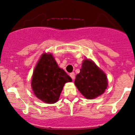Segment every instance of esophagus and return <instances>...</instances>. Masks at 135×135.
Wrapping results in <instances>:
<instances>
[{"label": "esophagus", "mask_w": 135, "mask_h": 135, "mask_svg": "<svg viewBox=\"0 0 135 135\" xmlns=\"http://www.w3.org/2000/svg\"><path fill=\"white\" fill-rule=\"evenodd\" d=\"M70 77H71V79H72V80H74L75 78V74H74V72H71V73L70 74Z\"/></svg>", "instance_id": "obj_1"}]
</instances>
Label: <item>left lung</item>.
<instances>
[{
	"label": "left lung",
	"instance_id": "obj_1",
	"mask_svg": "<svg viewBox=\"0 0 135 135\" xmlns=\"http://www.w3.org/2000/svg\"><path fill=\"white\" fill-rule=\"evenodd\" d=\"M74 83L82 95L89 99L102 95L108 86L105 74L89 59L82 62V68L76 75Z\"/></svg>",
	"mask_w": 135,
	"mask_h": 135
}]
</instances>
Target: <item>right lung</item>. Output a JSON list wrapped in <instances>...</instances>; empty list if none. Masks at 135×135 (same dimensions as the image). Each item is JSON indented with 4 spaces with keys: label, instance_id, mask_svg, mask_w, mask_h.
Segmentation results:
<instances>
[{
    "label": "right lung",
    "instance_id": "right-lung-1",
    "mask_svg": "<svg viewBox=\"0 0 135 135\" xmlns=\"http://www.w3.org/2000/svg\"><path fill=\"white\" fill-rule=\"evenodd\" d=\"M71 78L59 68L51 54L44 53L34 69L32 79L34 93L46 103H54L59 99L64 84Z\"/></svg>",
    "mask_w": 135,
    "mask_h": 135
}]
</instances>
